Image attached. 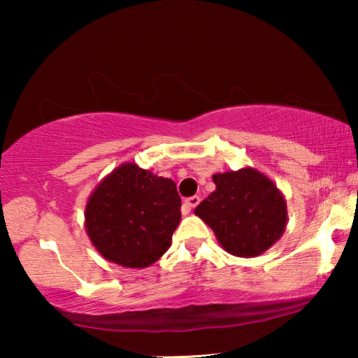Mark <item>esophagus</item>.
<instances>
[{
	"mask_svg": "<svg viewBox=\"0 0 358 358\" xmlns=\"http://www.w3.org/2000/svg\"><path fill=\"white\" fill-rule=\"evenodd\" d=\"M199 203H200V197H199V195H192V197L185 199L184 207H182V208H184V212H190V210L197 207Z\"/></svg>",
	"mask_w": 358,
	"mask_h": 358,
	"instance_id": "1",
	"label": "esophagus"
}]
</instances>
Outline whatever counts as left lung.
I'll list each match as a JSON object with an SVG mask.
<instances>
[{"mask_svg": "<svg viewBox=\"0 0 358 358\" xmlns=\"http://www.w3.org/2000/svg\"><path fill=\"white\" fill-rule=\"evenodd\" d=\"M215 192L195 215L213 229L218 243L238 257H256L285 231L287 205L271 179L244 168L215 174Z\"/></svg>", "mask_w": 358, "mask_h": 358, "instance_id": "obj_1", "label": "left lung"}]
</instances>
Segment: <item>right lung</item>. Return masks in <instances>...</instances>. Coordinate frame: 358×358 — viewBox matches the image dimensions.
<instances>
[{
  "label": "right lung",
  "mask_w": 358,
  "mask_h": 358,
  "mask_svg": "<svg viewBox=\"0 0 358 358\" xmlns=\"http://www.w3.org/2000/svg\"><path fill=\"white\" fill-rule=\"evenodd\" d=\"M85 218L92 244L107 261L148 267L171 246L180 222V197L174 180L127 163L97 185Z\"/></svg>",
  "instance_id": "add662e5"
}]
</instances>
